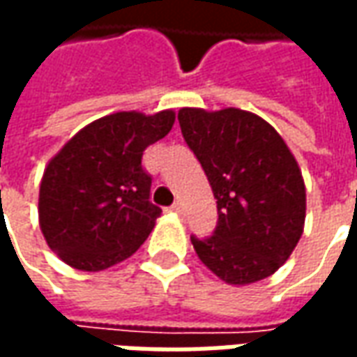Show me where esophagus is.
I'll use <instances>...</instances> for the list:
<instances>
[{"label": "esophagus", "mask_w": 357, "mask_h": 357, "mask_svg": "<svg viewBox=\"0 0 357 357\" xmlns=\"http://www.w3.org/2000/svg\"><path fill=\"white\" fill-rule=\"evenodd\" d=\"M172 210H174V212H178V214H183V212H185V208H183V204H181V202H176V204L172 206Z\"/></svg>", "instance_id": "esophagus-1"}]
</instances>
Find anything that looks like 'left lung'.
<instances>
[{"instance_id":"left-lung-1","label":"left lung","mask_w":357,"mask_h":357,"mask_svg":"<svg viewBox=\"0 0 357 357\" xmlns=\"http://www.w3.org/2000/svg\"><path fill=\"white\" fill-rule=\"evenodd\" d=\"M178 120L218 204L214 235L191 237L197 256L227 284L273 275L298 245L306 220V187L291 149L248 110L185 107Z\"/></svg>"}]
</instances>
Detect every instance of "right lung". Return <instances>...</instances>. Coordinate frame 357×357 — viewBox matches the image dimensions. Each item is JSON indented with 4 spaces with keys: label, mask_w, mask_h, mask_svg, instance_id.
<instances>
[{
    "label": "right lung",
    "mask_w": 357,
    "mask_h": 357,
    "mask_svg": "<svg viewBox=\"0 0 357 357\" xmlns=\"http://www.w3.org/2000/svg\"><path fill=\"white\" fill-rule=\"evenodd\" d=\"M176 112H114L95 120L53 156L40 185V227L50 248L80 271L122 262L145 243L162 210L149 201L143 151Z\"/></svg>",
    "instance_id": "right-lung-1"
}]
</instances>
